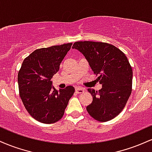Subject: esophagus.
Listing matches in <instances>:
<instances>
[{"instance_id":"1","label":"esophagus","mask_w":152,"mask_h":152,"mask_svg":"<svg viewBox=\"0 0 152 152\" xmlns=\"http://www.w3.org/2000/svg\"><path fill=\"white\" fill-rule=\"evenodd\" d=\"M76 92L77 94H81V93H83V91H84V88H82V87H81V86H77V87H76Z\"/></svg>"}]
</instances>
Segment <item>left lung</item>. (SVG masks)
<instances>
[{
  "instance_id": "1",
  "label": "left lung",
  "mask_w": 152,
  "mask_h": 152,
  "mask_svg": "<svg viewBox=\"0 0 152 152\" xmlns=\"http://www.w3.org/2000/svg\"><path fill=\"white\" fill-rule=\"evenodd\" d=\"M73 48L84 56L102 85L100 90L88 89L93 96L86 106L90 116L105 122L120 114L132 93V72L126 55L113 45L94 41H78Z\"/></svg>"
}]
</instances>
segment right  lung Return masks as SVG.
<instances>
[{
    "instance_id": "1",
    "label": "right lung",
    "mask_w": 152,
    "mask_h": 152,
    "mask_svg": "<svg viewBox=\"0 0 152 152\" xmlns=\"http://www.w3.org/2000/svg\"><path fill=\"white\" fill-rule=\"evenodd\" d=\"M72 43L34 50L24 59L18 74L19 94L23 104L33 118L43 124H52L63 117L75 91L72 86L56 90L51 78Z\"/></svg>"
}]
</instances>
